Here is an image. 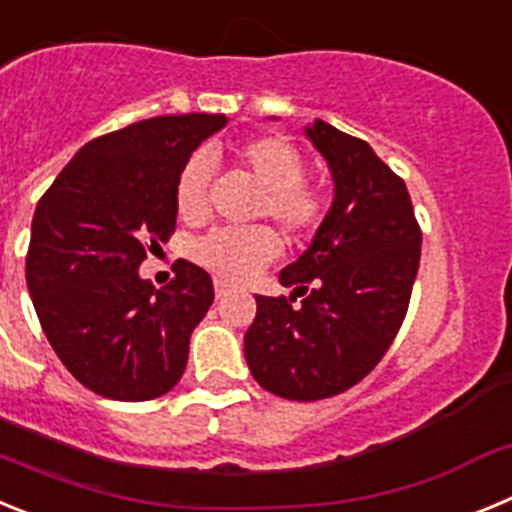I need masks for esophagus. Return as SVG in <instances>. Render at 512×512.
<instances>
[{
	"instance_id": "obj_1",
	"label": "esophagus",
	"mask_w": 512,
	"mask_h": 512,
	"mask_svg": "<svg viewBox=\"0 0 512 512\" xmlns=\"http://www.w3.org/2000/svg\"><path fill=\"white\" fill-rule=\"evenodd\" d=\"M230 292V284L223 282V279H215V295L225 297Z\"/></svg>"
}]
</instances>
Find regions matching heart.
Segmentation results:
<instances>
[{
    "label": "heart",
    "mask_w": 512,
    "mask_h": 512,
    "mask_svg": "<svg viewBox=\"0 0 512 512\" xmlns=\"http://www.w3.org/2000/svg\"><path fill=\"white\" fill-rule=\"evenodd\" d=\"M235 164L246 171L261 197L253 217H271L292 241L315 233L328 215V194L305 182V161L287 138L261 135L235 148ZM210 161L202 153L187 158L176 179V210L184 220H202L210 194ZM202 266L228 282H243L279 256V235L266 225L212 230L194 246Z\"/></svg>",
    "instance_id": "b5f03b06"
}]
</instances>
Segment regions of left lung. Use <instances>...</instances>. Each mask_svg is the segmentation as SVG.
<instances>
[{
  "instance_id": "obj_1",
  "label": "left lung",
  "mask_w": 512,
  "mask_h": 512,
  "mask_svg": "<svg viewBox=\"0 0 512 512\" xmlns=\"http://www.w3.org/2000/svg\"><path fill=\"white\" fill-rule=\"evenodd\" d=\"M305 135L328 161L333 205L279 274L292 295H256L243 341L253 379L297 402L341 395L382 361L408 312L423 241L408 187L366 140L323 120Z\"/></svg>"
}]
</instances>
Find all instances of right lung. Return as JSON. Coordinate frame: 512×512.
Returning a JSON list of instances; mask_svg holds the SVG:
<instances>
[{"instance_id":"obj_1","label":"right lung","mask_w":512,"mask_h":512,"mask_svg":"<svg viewBox=\"0 0 512 512\" xmlns=\"http://www.w3.org/2000/svg\"><path fill=\"white\" fill-rule=\"evenodd\" d=\"M225 122L164 115L89 140L35 207L27 289L58 359L97 395L143 402L182 379L210 274L179 259L156 289L138 269L174 233L179 171Z\"/></svg>"}]
</instances>
